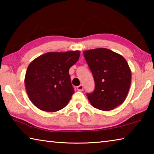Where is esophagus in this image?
<instances>
[{"mask_svg": "<svg viewBox=\"0 0 154 154\" xmlns=\"http://www.w3.org/2000/svg\"><path fill=\"white\" fill-rule=\"evenodd\" d=\"M77 90L79 91V92H82L83 90V85H80L79 86H77Z\"/></svg>", "mask_w": 154, "mask_h": 154, "instance_id": "esophagus-1", "label": "esophagus"}]
</instances>
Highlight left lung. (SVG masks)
Returning a JSON list of instances; mask_svg holds the SVG:
<instances>
[{
    "label": "left lung",
    "instance_id": "obj_1",
    "mask_svg": "<svg viewBox=\"0 0 154 154\" xmlns=\"http://www.w3.org/2000/svg\"><path fill=\"white\" fill-rule=\"evenodd\" d=\"M92 72L95 90L88 94L92 106L103 111L113 110L124 103L131 84V70L123 56L106 48L83 51Z\"/></svg>",
    "mask_w": 154,
    "mask_h": 154
}]
</instances>
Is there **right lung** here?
<instances>
[{
  "label": "right lung",
  "instance_id": "add662e5",
  "mask_svg": "<svg viewBox=\"0 0 154 154\" xmlns=\"http://www.w3.org/2000/svg\"><path fill=\"white\" fill-rule=\"evenodd\" d=\"M80 51L48 52L28 65L24 83L30 100L42 111L55 112L67 105L75 92L69 69L79 60Z\"/></svg>",
  "mask_w": 154,
  "mask_h": 154
}]
</instances>
